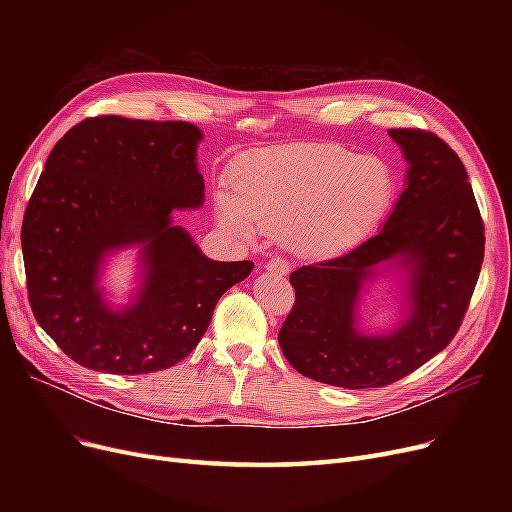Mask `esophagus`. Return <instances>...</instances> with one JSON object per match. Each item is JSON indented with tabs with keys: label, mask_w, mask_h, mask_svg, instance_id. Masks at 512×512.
<instances>
[{
	"label": "esophagus",
	"mask_w": 512,
	"mask_h": 512,
	"mask_svg": "<svg viewBox=\"0 0 512 512\" xmlns=\"http://www.w3.org/2000/svg\"><path fill=\"white\" fill-rule=\"evenodd\" d=\"M265 269L271 271V273H277V275H286L290 271V265L282 258H271L265 265Z\"/></svg>",
	"instance_id": "1"
}]
</instances>
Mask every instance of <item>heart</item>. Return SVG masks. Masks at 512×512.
I'll return each instance as SVG.
<instances>
[{"label": "heart", "mask_w": 512, "mask_h": 512, "mask_svg": "<svg viewBox=\"0 0 512 512\" xmlns=\"http://www.w3.org/2000/svg\"><path fill=\"white\" fill-rule=\"evenodd\" d=\"M393 200L384 160L339 145L301 143L254 153L218 196L222 224L241 237L256 228L301 258H331L359 245Z\"/></svg>", "instance_id": "heart-1"}]
</instances>
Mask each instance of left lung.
I'll list each match as a JSON object with an SVG mask.
<instances>
[{
	"mask_svg": "<svg viewBox=\"0 0 512 512\" xmlns=\"http://www.w3.org/2000/svg\"><path fill=\"white\" fill-rule=\"evenodd\" d=\"M389 136L408 162L389 220L352 252L292 271L294 307L277 335L299 374L342 389L386 386L444 350L483 265L485 228L457 153L431 132ZM384 272L402 286V320L386 334H365L360 294Z\"/></svg>",
	"mask_w": 512,
	"mask_h": 512,
	"instance_id": "8db88e82",
	"label": "left lung"
}]
</instances>
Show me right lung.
Returning a JSON list of instances; mask_svg holds the SVG:
<instances>
[{"mask_svg": "<svg viewBox=\"0 0 512 512\" xmlns=\"http://www.w3.org/2000/svg\"><path fill=\"white\" fill-rule=\"evenodd\" d=\"M203 141L188 121L119 115L76 123L53 147L25 209L21 243L29 305L72 361L117 376L173 367L205 335L222 294L254 262L207 258L175 209H198ZM139 247L142 282L113 308L99 275L105 258Z\"/></svg>", "mask_w": 512, "mask_h": 512, "instance_id": "1", "label": "right lung"}]
</instances>
